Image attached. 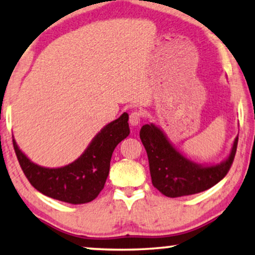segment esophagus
I'll list each match as a JSON object with an SVG mask.
<instances>
[{
	"label": "esophagus",
	"mask_w": 255,
	"mask_h": 255,
	"mask_svg": "<svg viewBox=\"0 0 255 255\" xmlns=\"http://www.w3.org/2000/svg\"><path fill=\"white\" fill-rule=\"evenodd\" d=\"M141 117H142V114L140 113V111H132V113L130 114L128 122H130V124L132 125V127H137V125L140 124Z\"/></svg>",
	"instance_id": "obj_1"
}]
</instances>
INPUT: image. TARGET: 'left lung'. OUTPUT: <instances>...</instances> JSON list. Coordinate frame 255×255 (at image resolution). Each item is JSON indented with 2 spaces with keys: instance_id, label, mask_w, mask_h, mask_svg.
Listing matches in <instances>:
<instances>
[{
  "instance_id": "1",
  "label": "left lung",
  "mask_w": 255,
  "mask_h": 255,
  "mask_svg": "<svg viewBox=\"0 0 255 255\" xmlns=\"http://www.w3.org/2000/svg\"><path fill=\"white\" fill-rule=\"evenodd\" d=\"M140 139L147 152L152 183L167 197H181L201 193L218 183L235 159L238 137L230 154L217 165H201L180 153L155 124H145Z\"/></svg>"
}]
</instances>
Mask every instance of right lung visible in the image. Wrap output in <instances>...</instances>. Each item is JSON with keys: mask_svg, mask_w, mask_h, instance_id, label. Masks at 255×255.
Returning <instances> with one entry per match:
<instances>
[{"mask_svg": "<svg viewBox=\"0 0 255 255\" xmlns=\"http://www.w3.org/2000/svg\"><path fill=\"white\" fill-rule=\"evenodd\" d=\"M128 121V115L124 113L107 124L75 161L58 168L31 161L12 137L13 148L27 180L39 193L66 203H88L104 188L115 147L130 133Z\"/></svg>", "mask_w": 255, "mask_h": 255, "instance_id": "add662e5", "label": "right lung"}]
</instances>
